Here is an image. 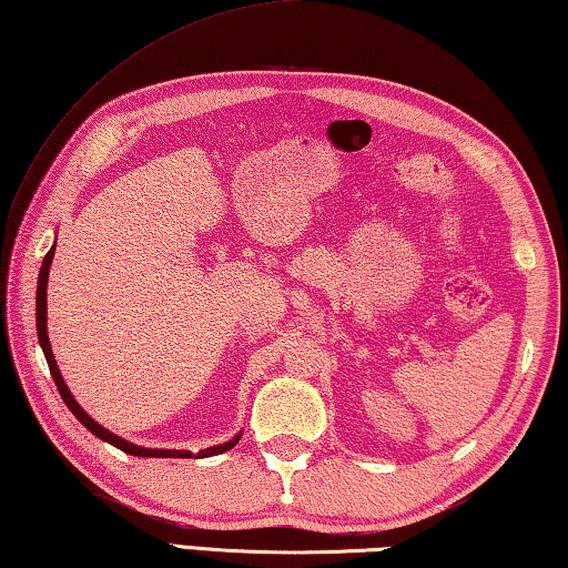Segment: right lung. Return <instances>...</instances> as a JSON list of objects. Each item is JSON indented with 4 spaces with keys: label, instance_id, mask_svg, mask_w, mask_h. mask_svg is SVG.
<instances>
[{
    "label": "right lung",
    "instance_id": "1",
    "mask_svg": "<svg viewBox=\"0 0 568 568\" xmlns=\"http://www.w3.org/2000/svg\"><path fill=\"white\" fill-rule=\"evenodd\" d=\"M53 251L55 246L43 255V263H41V273H39V287H37V332H39V342H41V349H43V357H47L49 362V369H51V376L55 382V388H59V394L63 398V404L71 408V414L81 420V424L93 433V436H98L100 440L110 443V446L120 448L122 453H130V455H138V458H189V450H152V448H140V446H132V443L122 440L120 436H115V433H110L108 428L98 426L95 420L85 414V410L75 404V398L71 396L69 386L63 384V376L59 372V364H55L53 359V352H51V344H49V332H47V283H49V265L53 261ZM241 440V433L233 440L224 443V446H214V448H206V450H199L196 455L199 458H209V455H219V453H226L231 450L236 443Z\"/></svg>",
    "mask_w": 568,
    "mask_h": 568
}]
</instances>
